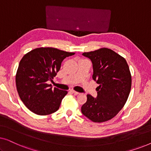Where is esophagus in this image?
Returning a JSON list of instances; mask_svg holds the SVG:
<instances>
[{
	"label": "esophagus",
	"instance_id": "34e87169",
	"mask_svg": "<svg viewBox=\"0 0 151 151\" xmlns=\"http://www.w3.org/2000/svg\"><path fill=\"white\" fill-rule=\"evenodd\" d=\"M71 91V93H73V94H75V95H78V94H79V93L77 92V91H74V90H71V91Z\"/></svg>",
	"mask_w": 151,
	"mask_h": 151
}]
</instances>
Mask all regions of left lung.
Returning <instances> with one entry per match:
<instances>
[{"label": "left lung", "instance_id": "8db88e82", "mask_svg": "<svg viewBox=\"0 0 151 151\" xmlns=\"http://www.w3.org/2000/svg\"><path fill=\"white\" fill-rule=\"evenodd\" d=\"M92 62L93 79L99 86L96 98L88 94L81 111L94 122H104L114 117L123 108L131 88L129 65L120 55L108 48L84 52Z\"/></svg>", "mask_w": 151, "mask_h": 151}]
</instances>
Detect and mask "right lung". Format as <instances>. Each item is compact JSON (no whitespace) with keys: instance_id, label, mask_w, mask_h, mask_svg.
<instances>
[{"instance_id":"obj_1","label":"right lung","mask_w":151,"mask_h":151,"mask_svg":"<svg viewBox=\"0 0 151 151\" xmlns=\"http://www.w3.org/2000/svg\"><path fill=\"white\" fill-rule=\"evenodd\" d=\"M75 53L53 47H40L26 53L20 61L16 75V84L20 98L27 108L40 115L58 110L67 91L50 87L65 58Z\"/></svg>"}]
</instances>
